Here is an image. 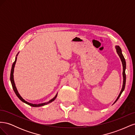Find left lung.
Here are the masks:
<instances>
[{
  "label": "left lung",
  "instance_id": "1",
  "mask_svg": "<svg viewBox=\"0 0 135 135\" xmlns=\"http://www.w3.org/2000/svg\"><path fill=\"white\" fill-rule=\"evenodd\" d=\"M116 48V50H117V52L118 53V55L119 56L120 58V60L122 61V65H123V87H122V90L119 93V96H118L117 99L116 100V101H115V103H116V101L118 100V99L120 97V95L123 92V91H124V88H125V85H126V73H125V70H126V61H125V59L124 57V56L123 55V54H122V50H121V48H120L119 46H116L115 47Z\"/></svg>",
  "mask_w": 135,
  "mask_h": 135
}]
</instances>
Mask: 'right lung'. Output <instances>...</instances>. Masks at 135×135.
<instances>
[{"label":"right lung","instance_id":"obj_1","mask_svg":"<svg viewBox=\"0 0 135 135\" xmlns=\"http://www.w3.org/2000/svg\"><path fill=\"white\" fill-rule=\"evenodd\" d=\"M16 60H17V57H16V59H15V61H14V62L13 64V65H12V69H11V83H12V87H13V90L16 93V95H17V96L19 98V99L21 100L22 102H23V103H25L26 104H27V105H30V106H31V107H42V106H43V105H47L49 103H51V102H52L53 101H54L55 100V99L57 97V95H56L55 96V97L54 98H53L52 99H51V100L49 101L48 102H47V103H43V104H31V103H28V102L26 101L25 100H23L22 98L21 97V96L20 95V94L18 93L17 90V88H16V85H15V81H14V79H13V71H14V68H15V64H16Z\"/></svg>","mask_w":135,"mask_h":135}]
</instances>
